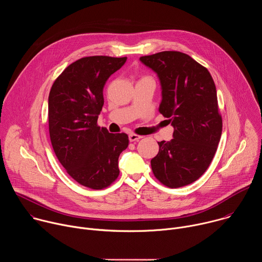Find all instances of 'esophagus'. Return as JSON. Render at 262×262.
Segmentation results:
<instances>
[{
  "label": "esophagus",
  "mask_w": 262,
  "mask_h": 262,
  "mask_svg": "<svg viewBox=\"0 0 262 262\" xmlns=\"http://www.w3.org/2000/svg\"><path fill=\"white\" fill-rule=\"evenodd\" d=\"M128 139H129L130 142H136V141H139L140 139H142V137H141V136H138V135H136V134H130V135L128 136Z\"/></svg>",
  "instance_id": "34e87169"
}]
</instances>
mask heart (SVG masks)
Returning a JSON list of instances; mask_svg holds the SVG:
<instances>
[{"mask_svg": "<svg viewBox=\"0 0 262 262\" xmlns=\"http://www.w3.org/2000/svg\"><path fill=\"white\" fill-rule=\"evenodd\" d=\"M143 79H145V78H143Z\"/></svg>", "mask_w": 262, "mask_h": 262, "instance_id": "1", "label": "heart"}]
</instances>
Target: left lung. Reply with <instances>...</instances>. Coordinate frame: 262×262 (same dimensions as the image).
<instances>
[{
    "mask_svg": "<svg viewBox=\"0 0 262 262\" xmlns=\"http://www.w3.org/2000/svg\"><path fill=\"white\" fill-rule=\"evenodd\" d=\"M140 61L160 79V113L174 127L173 139L158 142L151 160L157 179L171 189L196 181L209 167L222 135L214 82L209 71L189 55L165 51Z\"/></svg>",
    "mask_w": 262,
    "mask_h": 262,
    "instance_id": "obj_1",
    "label": "left lung"
}]
</instances>
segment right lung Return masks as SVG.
<instances>
[{
    "label": "right lung",
    "mask_w": 262,
    "mask_h": 262,
    "mask_svg": "<svg viewBox=\"0 0 262 262\" xmlns=\"http://www.w3.org/2000/svg\"><path fill=\"white\" fill-rule=\"evenodd\" d=\"M126 59H79L63 70L50 91L49 129L55 155L74 180L93 190L117 179L119 156L128 146L126 134H110L97 125L105 82Z\"/></svg>",
    "instance_id": "right-lung-1"
}]
</instances>
